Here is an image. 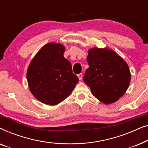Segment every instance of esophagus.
<instances>
[{"mask_svg":"<svg viewBox=\"0 0 148 148\" xmlns=\"http://www.w3.org/2000/svg\"><path fill=\"white\" fill-rule=\"evenodd\" d=\"M78 77H79V80H82V78H83V74L82 73H79L78 74Z\"/></svg>","mask_w":148,"mask_h":148,"instance_id":"34e87169","label":"esophagus"}]
</instances>
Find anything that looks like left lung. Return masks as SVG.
I'll use <instances>...</instances> for the list:
<instances>
[{"label":"left lung","instance_id":"left-lung-1","mask_svg":"<svg viewBox=\"0 0 148 148\" xmlns=\"http://www.w3.org/2000/svg\"><path fill=\"white\" fill-rule=\"evenodd\" d=\"M89 68L84 82L97 99L108 104L116 102L128 88L131 73L127 62L108 48H93L87 57Z\"/></svg>","mask_w":148,"mask_h":148}]
</instances>
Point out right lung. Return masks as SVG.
<instances>
[{
  "label": "right lung",
  "mask_w": 148,
  "mask_h": 148,
  "mask_svg": "<svg viewBox=\"0 0 148 148\" xmlns=\"http://www.w3.org/2000/svg\"><path fill=\"white\" fill-rule=\"evenodd\" d=\"M64 50L62 44L48 43L38 52L28 66L30 92L45 104L53 106L62 102L79 82L71 62L64 57Z\"/></svg>",
  "instance_id": "add662e5"
}]
</instances>
